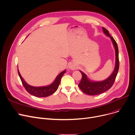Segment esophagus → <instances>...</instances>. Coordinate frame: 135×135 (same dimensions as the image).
<instances>
[{
  "label": "esophagus",
  "instance_id": "esophagus-1",
  "mask_svg": "<svg viewBox=\"0 0 135 135\" xmlns=\"http://www.w3.org/2000/svg\"><path fill=\"white\" fill-rule=\"evenodd\" d=\"M69 69L70 70H74L76 69V67L75 65L71 64L69 66Z\"/></svg>",
  "mask_w": 135,
  "mask_h": 135
}]
</instances>
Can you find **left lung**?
Instances as JSON below:
<instances>
[{"instance_id":"8db88e82","label":"left lung","mask_w":135,"mask_h":135,"mask_svg":"<svg viewBox=\"0 0 135 135\" xmlns=\"http://www.w3.org/2000/svg\"><path fill=\"white\" fill-rule=\"evenodd\" d=\"M103 31L106 36L110 38L114 48L115 55V66L112 74L108 78L103 81H93L89 79L86 74L82 71L80 70V73L82 74V79L79 84V87L84 93L87 95H98L108 91L112 86L119 70V64L117 44L114 38L111 36L108 30L103 27Z\"/></svg>"}]
</instances>
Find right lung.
<instances>
[{"label": "right lung", "mask_w": 135, "mask_h": 135, "mask_svg": "<svg viewBox=\"0 0 135 135\" xmlns=\"http://www.w3.org/2000/svg\"><path fill=\"white\" fill-rule=\"evenodd\" d=\"M66 72V69L62 71L55 78L54 81L50 85L40 86V87H35L32 86L26 83L24 79L22 77L18 69V73L20 79L22 81L23 85L26 90V91L29 93L30 94L37 97H46L49 96L54 93L59 87L60 85L61 79L62 76Z\"/></svg>", "instance_id": "right-lung-1"}]
</instances>
